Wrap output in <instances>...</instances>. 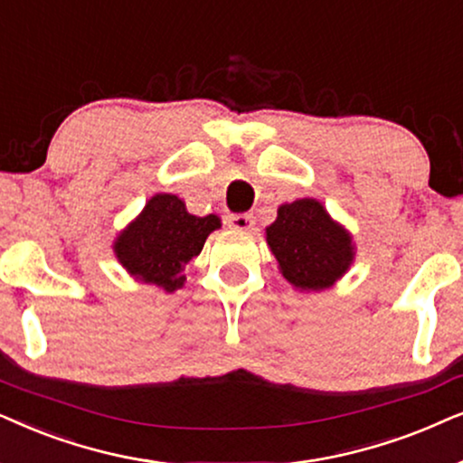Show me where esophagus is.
Returning a JSON list of instances; mask_svg holds the SVG:
<instances>
[{
  "mask_svg": "<svg viewBox=\"0 0 463 463\" xmlns=\"http://www.w3.org/2000/svg\"><path fill=\"white\" fill-rule=\"evenodd\" d=\"M254 215L251 213H237V215H228V226L235 228V231H241V232H250L254 231Z\"/></svg>",
  "mask_w": 463,
  "mask_h": 463,
  "instance_id": "obj_1",
  "label": "esophagus"
}]
</instances>
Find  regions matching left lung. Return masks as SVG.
I'll use <instances>...</instances> for the list:
<instances>
[{"label":"left lung","instance_id":"obj_1","mask_svg":"<svg viewBox=\"0 0 463 463\" xmlns=\"http://www.w3.org/2000/svg\"><path fill=\"white\" fill-rule=\"evenodd\" d=\"M267 243L279 273L298 292H324L355 260L354 235L309 196L279 205Z\"/></svg>","mask_w":463,"mask_h":463}]
</instances>
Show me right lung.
<instances>
[{
  "label": "right lung",
  "mask_w": 463,
  "mask_h": 463,
  "mask_svg": "<svg viewBox=\"0 0 463 463\" xmlns=\"http://www.w3.org/2000/svg\"><path fill=\"white\" fill-rule=\"evenodd\" d=\"M218 228L220 215H193L177 194L156 193L116 235L112 250L135 281L175 292L186 281V264Z\"/></svg>",
  "instance_id": "add662e5"
}]
</instances>
